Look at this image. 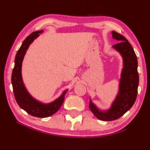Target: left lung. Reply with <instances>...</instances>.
<instances>
[{
  "label": "left lung",
  "mask_w": 150,
  "mask_h": 150,
  "mask_svg": "<svg viewBox=\"0 0 150 150\" xmlns=\"http://www.w3.org/2000/svg\"><path fill=\"white\" fill-rule=\"evenodd\" d=\"M112 38L120 41L112 47L120 52L123 59V66L119 92L107 110H100L90 99L89 108L97 118L103 121H112L119 119L131 109L138 94L139 76L138 60L134 50L124 36L112 31Z\"/></svg>",
  "instance_id": "8db88e82"
}]
</instances>
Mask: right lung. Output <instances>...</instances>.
I'll return each mask as SVG.
<instances>
[{"label":"right lung","mask_w":150,"mask_h":150,"mask_svg":"<svg viewBox=\"0 0 150 150\" xmlns=\"http://www.w3.org/2000/svg\"><path fill=\"white\" fill-rule=\"evenodd\" d=\"M43 30L33 32L23 40L21 46L18 50L14 59V67L12 73V84L13 87L14 98L21 109L32 116L41 117H47L52 116L59 110L64 103L65 95L68 90H65L59 98L50 103H43L36 100L28 92L23 84L21 76V65L26 54V50L33 40L42 33Z\"/></svg>","instance_id":"right-lung-1"}]
</instances>
